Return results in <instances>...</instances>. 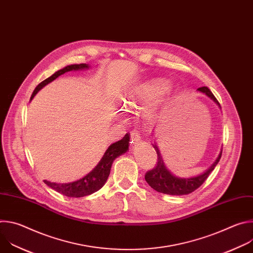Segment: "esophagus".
I'll return each instance as SVG.
<instances>
[{
    "mask_svg": "<svg viewBox=\"0 0 253 253\" xmlns=\"http://www.w3.org/2000/svg\"><path fill=\"white\" fill-rule=\"evenodd\" d=\"M141 140V136H140V133L138 130H133L131 132V143L132 144H136L138 142H140Z\"/></svg>",
    "mask_w": 253,
    "mask_h": 253,
    "instance_id": "34e87169",
    "label": "esophagus"
}]
</instances>
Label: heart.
I'll list each match as a JSON object with an SVG mask.
<instances>
[{
  "label": "heart",
  "mask_w": 253,
  "mask_h": 253,
  "mask_svg": "<svg viewBox=\"0 0 253 253\" xmlns=\"http://www.w3.org/2000/svg\"><path fill=\"white\" fill-rule=\"evenodd\" d=\"M168 82L164 79L151 80L135 89L132 93L127 94L122 100V109L130 111L135 109L142 102L153 100L162 95L168 89Z\"/></svg>",
  "instance_id": "obj_1"
}]
</instances>
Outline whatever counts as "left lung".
<instances>
[{
	"instance_id": "8db88e82",
	"label": "left lung",
	"mask_w": 253,
	"mask_h": 253,
	"mask_svg": "<svg viewBox=\"0 0 253 253\" xmlns=\"http://www.w3.org/2000/svg\"><path fill=\"white\" fill-rule=\"evenodd\" d=\"M197 90L207 95L216 104H218L220 106L217 99L215 98V96L207 87H200ZM152 145L155 148L157 153V162H156V166L152 170H149L148 172H146L145 180L154 190L160 193L169 194V195H186L195 191L197 188H199L207 179V177L210 175V173L214 170L215 166L217 165L222 154V151H221L217 159H216V161L203 174L198 175L196 177H191V178H180V177L174 176L166 168L157 145H155V144H152Z\"/></svg>"
}]
</instances>
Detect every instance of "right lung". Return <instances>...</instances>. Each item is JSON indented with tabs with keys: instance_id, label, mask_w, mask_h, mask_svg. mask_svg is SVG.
I'll use <instances>...</instances> for the list:
<instances>
[{
	"instance_id": "1",
	"label": "right lung",
	"mask_w": 253,
	"mask_h": 253,
	"mask_svg": "<svg viewBox=\"0 0 253 253\" xmlns=\"http://www.w3.org/2000/svg\"><path fill=\"white\" fill-rule=\"evenodd\" d=\"M89 66L87 64H74V65H69L54 73L51 77L47 78L43 82H41L37 87L35 88L31 100L34 98V96L38 93L39 90H41L44 86L54 81L59 76L65 74L66 72L70 71H76V70H82V69H88ZM129 142H130V134L127 133L121 140L111 144L100 160V162L97 164V166L86 176L83 178L77 180L74 182L70 183H55L50 182L48 180H44V182L54 189L55 191L68 196V197H83L90 195L96 191H98L100 188L103 187V185L106 183L108 177H109L111 166L113 161L123 153L127 152L129 147Z\"/></svg>"
}]
</instances>
